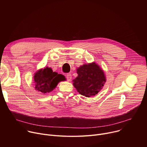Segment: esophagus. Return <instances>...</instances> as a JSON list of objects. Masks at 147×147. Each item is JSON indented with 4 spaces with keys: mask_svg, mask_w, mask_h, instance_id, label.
Returning <instances> with one entry per match:
<instances>
[{
    "mask_svg": "<svg viewBox=\"0 0 147 147\" xmlns=\"http://www.w3.org/2000/svg\"><path fill=\"white\" fill-rule=\"evenodd\" d=\"M71 78H72V77H71V74L70 73L67 74V75H66V78H67V80L68 81H71Z\"/></svg>",
    "mask_w": 147,
    "mask_h": 147,
    "instance_id": "1",
    "label": "esophagus"
}]
</instances>
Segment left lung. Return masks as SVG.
I'll return each mask as SVG.
<instances>
[{"label":"left lung","mask_w":147,"mask_h":147,"mask_svg":"<svg viewBox=\"0 0 147 147\" xmlns=\"http://www.w3.org/2000/svg\"><path fill=\"white\" fill-rule=\"evenodd\" d=\"M77 73L78 76L73 80L74 87L81 95L87 97L96 95L106 81L103 70L95 63L80 66Z\"/></svg>","instance_id":"obj_1"}]
</instances>
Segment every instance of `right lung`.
<instances>
[{
  "mask_svg": "<svg viewBox=\"0 0 147 147\" xmlns=\"http://www.w3.org/2000/svg\"><path fill=\"white\" fill-rule=\"evenodd\" d=\"M35 89L44 94H47L53 91L59 82L64 81L65 76L53 72L49 67L40 69L34 76Z\"/></svg>",
  "mask_w": 147,
  "mask_h": 147,
  "instance_id": "right-lung-1",
  "label": "right lung"
}]
</instances>
